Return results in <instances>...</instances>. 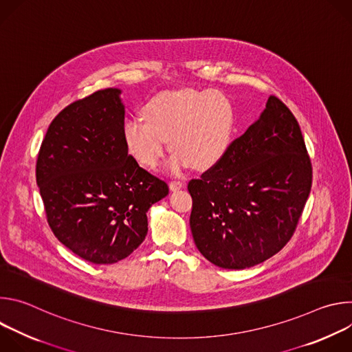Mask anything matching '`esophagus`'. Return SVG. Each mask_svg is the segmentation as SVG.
<instances>
[{
    "label": "esophagus",
    "mask_w": 352,
    "mask_h": 352,
    "mask_svg": "<svg viewBox=\"0 0 352 352\" xmlns=\"http://www.w3.org/2000/svg\"><path fill=\"white\" fill-rule=\"evenodd\" d=\"M184 186V182H181V181H171L170 182V189L171 190H178V189H181Z\"/></svg>",
    "instance_id": "34e87169"
}]
</instances>
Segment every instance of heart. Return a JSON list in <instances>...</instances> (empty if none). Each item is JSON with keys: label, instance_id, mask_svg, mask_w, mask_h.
Segmentation results:
<instances>
[{"label": "heart", "instance_id": "heart-1", "mask_svg": "<svg viewBox=\"0 0 352 352\" xmlns=\"http://www.w3.org/2000/svg\"><path fill=\"white\" fill-rule=\"evenodd\" d=\"M143 118L132 117L124 125L129 153L146 168H155L166 152L173 157L168 170L186 166L209 170L216 166L231 143L234 110L217 90H178L153 97L143 109Z\"/></svg>", "mask_w": 352, "mask_h": 352}]
</instances>
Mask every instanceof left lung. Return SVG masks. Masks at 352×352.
Instances as JSON below:
<instances>
[{"instance_id":"8db88e82","label":"left lung","mask_w":352,"mask_h":352,"mask_svg":"<svg viewBox=\"0 0 352 352\" xmlns=\"http://www.w3.org/2000/svg\"><path fill=\"white\" fill-rule=\"evenodd\" d=\"M312 186V163L299 124L270 96L259 120L223 159L190 179V231L199 252L223 269H246L291 239Z\"/></svg>"}]
</instances>
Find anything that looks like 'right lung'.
<instances>
[{"mask_svg": "<svg viewBox=\"0 0 352 352\" xmlns=\"http://www.w3.org/2000/svg\"><path fill=\"white\" fill-rule=\"evenodd\" d=\"M121 90L76 100L50 124L36 181L50 228L79 258L111 265L129 256L147 234V210L167 184L128 155Z\"/></svg>", "mask_w": 352, "mask_h": 352, "instance_id": "obj_1", "label": "right lung"}]
</instances>
